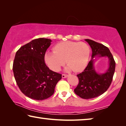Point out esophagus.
Listing matches in <instances>:
<instances>
[{"label":"esophagus","mask_w":126,"mask_h":126,"mask_svg":"<svg viewBox=\"0 0 126 126\" xmlns=\"http://www.w3.org/2000/svg\"><path fill=\"white\" fill-rule=\"evenodd\" d=\"M62 78H64L67 77H68V75H67V74H63L62 75Z\"/></svg>","instance_id":"34e87169"}]
</instances>
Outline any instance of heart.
<instances>
[{"mask_svg":"<svg viewBox=\"0 0 126 126\" xmlns=\"http://www.w3.org/2000/svg\"><path fill=\"white\" fill-rule=\"evenodd\" d=\"M53 51V53H45L44 61L54 72H58L64 64L65 61L68 64L66 71L73 69L76 72L82 71L88 63L90 55L89 47L84 42H60L54 46Z\"/></svg>","mask_w":126,"mask_h":126,"instance_id":"obj_1","label":"heart"}]
</instances>
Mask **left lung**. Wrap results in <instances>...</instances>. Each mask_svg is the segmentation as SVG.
Returning a JSON list of instances; mask_svg holds the SVG:
<instances>
[{
	"mask_svg": "<svg viewBox=\"0 0 126 126\" xmlns=\"http://www.w3.org/2000/svg\"><path fill=\"white\" fill-rule=\"evenodd\" d=\"M85 40L92 48V59L83 72L77 75L79 83L74 91L82 98L91 99L102 94L109 88L114 73L116 62L107 47L91 39ZM96 56L107 57L109 60V67L105 73L98 74L95 71L93 59Z\"/></svg>",
	"mask_w": 126,
	"mask_h": 126,
	"instance_id": "left-lung-1",
	"label": "left lung"
}]
</instances>
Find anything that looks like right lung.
Listing matches in <instances>:
<instances>
[{
  "label": "right lung",
  "instance_id": "1",
  "mask_svg": "<svg viewBox=\"0 0 126 126\" xmlns=\"http://www.w3.org/2000/svg\"><path fill=\"white\" fill-rule=\"evenodd\" d=\"M52 40L35 39L19 49L13 65L15 79L22 92L30 98L42 101L53 94L62 74L49 69L44 54Z\"/></svg>",
  "mask_w": 126,
  "mask_h": 126
}]
</instances>
